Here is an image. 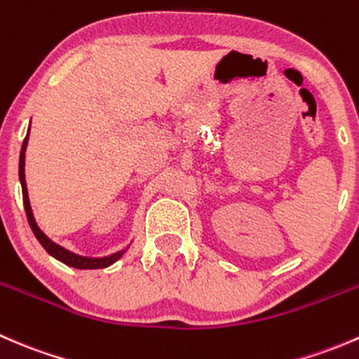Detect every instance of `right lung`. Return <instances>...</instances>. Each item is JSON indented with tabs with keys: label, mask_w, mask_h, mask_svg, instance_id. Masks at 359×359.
Listing matches in <instances>:
<instances>
[{
	"label": "right lung",
	"mask_w": 359,
	"mask_h": 359,
	"mask_svg": "<svg viewBox=\"0 0 359 359\" xmlns=\"http://www.w3.org/2000/svg\"><path fill=\"white\" fill-rule=\"evenodd\" d=\"M25 146H27V137L24 139L22 151H20V161H19V177H20V184H22L24 208H25V215H27V220H29V226H31L32 233H34V236L38 238V241L41 243V247L45 248L50 255L55 257L57 260H60V262L67 264V266H71V267H76V269H102V267H107V266H111L112 262H116V260L123 255V252H118V253H114V255H109V257H104V259H86V257H79V255H76V253H71V252H67V250H64L62 247H59V245H55L53 241H50L48 238H46L45 234L39 231V227L36 226V222H34V217H32L31 205H29V198H27V189H25V175H24Z\"/></svg>",
	"instance_id": "add662e5"
}]
</instances>
